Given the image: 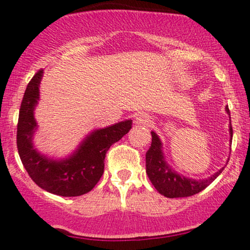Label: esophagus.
I'll return each instance as SVG.
<instances>
[{"mask_svg": "<svg viewBox=\"0 0 250 250\" xmlns=\"http://www.w3.org/2000/svg\"><path fill=\"white\" fill-rule=\"evenodd\" d=\"M135 122H136V125H143V127H147V125H149L151 123V119L148 114L140 113L139 115L136 116V119H135Z\"/></svg>", "mask_w": 250, "mask_h": 250, "instance_id": "1", "label": "esophagus"}]
</instances>
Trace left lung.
Returning a JSON list of instances; mask_svg holds the SVG:
<instances>
[{
    "label": "left lung",
    "instance_id": "left-lung-1",
    "mask_svg": "<svg viewBox=\"0 0 250 250\" xmlns=\"http://www.w3.org/2000/svg\"><path fill=\"white\" fill-rule=\"evenodd\" d=\"M226 110L230 115L228 107L226 108ZM229 130H230V136L233 139V128H231V125L229 127ZM161 148L162 143L160 141L159 136L154 131H151V145L147 153H146V171H147L149 180L153 183L154 187L156 188V190L160 194L165 195L166 197H169V199L187 197L200 193L203 189L207 188L225 169V167L221 168L213 176L208 177L206 180L197 181L187 179V177L181 176L176 171H174L166 163Z\"/></svg>",
    "mask_w": 250,
    "mask_h": 250
}]
</instances>
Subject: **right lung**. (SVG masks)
<instances>
[{"label": "right lung", "instance_id": "right-lung-1", "mask_svg": "<svg viewBox=\"0 0 250 250\" xmlns=\"http://www.w3.org/2000/svg\"><path fill=\"white\" fill-rule=\"evenodd\" d=\"M40 69L28 83L20 108L16 143L23 167L40 188L60 196H80L96 186L104 171V157L111 145L120 141L131 129L127 120L93 131L69 159L54 161L34 149L31 139L36 129L34 108L39 101Z\"/></svg>", "mask_w": 250, "mask_h": 250}]
</instances>
